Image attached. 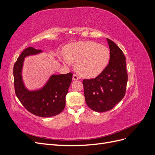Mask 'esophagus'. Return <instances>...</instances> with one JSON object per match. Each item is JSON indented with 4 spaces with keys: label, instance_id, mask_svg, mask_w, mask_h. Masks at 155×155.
<instances>
[{
    "label": "esophagus",
    "instance_id": "esophagus-1",
    "mask_svg": "<svg viewBox=\"0 0 155 155\" xmlns=\"http://www.w3.org/2000/svg\"><path fill=\"white\" fill-rule=\"evenodd\" d=\"M72 79L74 81H76V80H78L79 79V77L77 76L76 74H73V76H72Z\"/></svg>",
    "mask_w": 155,
    "mask_h": 155
}]
</instances>
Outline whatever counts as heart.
Segmentation results:
<instances>
[{"instance_id":"b5f03b06","label":"heart","mask_w":155,"mask_h":155,"mask_svg":"<svg viewBox=\"0 0 155 155\" xmlns=\"http://www.w3.org/2000/svg\"><path fill=\"white\" fill-rule=\"evenodd\" d=\"M110 59V51L106 46L96 42L84 41L70 45L66 55L61 60L67 64L76 63L77 72L85 78H94L105 69Z\"/></svg>"}]
</instances>
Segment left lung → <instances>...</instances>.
Masks as SVG:
<instances>
[{
  "instance_id": "left-lung-1",
  "label": "left lung",
  "mask_w": 155,
  "mask_h": 155,
  "mask_svg": "<svg viewBox=\"0 0 155 155\" xmlns=\"http://www.w3.org/2000/svg\"><path fill=\"white\" fill-rule=\"evenodd\" d=\"M107 40L110 49L109 64L96 78L83 81L87 104L97 112L111 110L123 99L128 79L122 50L113 41Z\"/></svg>"
}]
</instances>
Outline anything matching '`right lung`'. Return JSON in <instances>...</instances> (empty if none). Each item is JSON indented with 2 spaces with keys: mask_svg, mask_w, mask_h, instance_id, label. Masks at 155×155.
Segmentation results:
<instances>
[{
  "mask_svg": "<svg viewBox=\"0 0 155 155\" xmlns=\"http://www.w3.org/2000/svg\"><path fill=\"white\" fill-rule=\"evenodd\" d=\"M42 52L41 50L33 47L27 48L22 51L13 67L14 87L18 100L27 110L37 116L49 118L59 114L64 109L72 73L53 74L43 87L32 91L28 89L22 75L25 58Z\"/></svg>",
  "mask_w": 155,
  "mask_h": 155,
  "instance_id": "right-lung-1",
  "label": "right lung"
}]
</instances>
